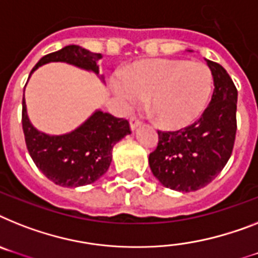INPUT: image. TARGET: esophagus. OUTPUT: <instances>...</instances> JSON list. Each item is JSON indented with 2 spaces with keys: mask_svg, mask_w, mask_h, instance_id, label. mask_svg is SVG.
<instances>
[{
  "mask_svg": "<svg viewBox=\"0 0 258 258\" xmlns=\"http://www.w3.org/2000/svg\"><path fill=\"white\" fill-rule=\"evenodd\" d=\"M140 124H142V122H140L139 119L136 118V116H133V118L130 119V125H131V130H133V131L138 128Z\"/></svg>",
  "mask_w": 258,
  "mask_h": 258,
  "instance_id": "1",
  "label": "esophagus"
}]
</instances>
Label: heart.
Segmentation results:
<instances>
[{"mask_svg": "<svg viewBox=\"0 0 258 258\" xmlns=\"http://www.w3.org/2000/svg\"><path fill=\"white\" fill-rule=\"evenodd\" d=\"M214 88L211 69L187 60H143L115 82V94L131 109L143 99L161 127L183 128L202 115Z\"/></svg>", "mask_w": 258, "mask_h": 258, "instance_id": "1", "label": "heart"}]
</instances>
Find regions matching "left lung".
<instances>
[{
  "label": "left lung",
  "instance_id": "left-lung-1",
  "mask_svg": "<svg viewBox=\"0 0 258 258\" xmlns=\"http://www.w3.org/2000/svg\"><path fill=\"white\" fill-rule=\"evenodd\" d=\"M206 62L215 86L207 109L185 128L159 130L157 148L149 153L153 176L177 191H196L209 185L226 166L235 144L237 89L220 64Z\"/></svg>",
  "mask_w": 258,
  "mask_h": 258
}]
</instances>
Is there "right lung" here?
Returning <instances> with one entry per match:
<instances>
[{
	"mask_svg": "<svg viewBox=\"0 0 258 258\" xmlns=\"http://www.w3.org/2000/svg\"><path fill=\"white\" fill-rule=\"evenodd\" d=\"M101 59V53H93L80 45H67L43 56L31 73L47 62L62 61L98 75L97 62ZM22 128L26 147L39 170L52 182L64 187L89 185L102 177L111 164L112 147L131 134L127 119L97 110L72 133L47 135L38 131L30 122L25 96L22 101Z\"/></svg>",
	"mask_w": 258,
	"mask_h": 258,
	"instance_id": "add662e5",
	"label": "right lung"
}]
</instances>
